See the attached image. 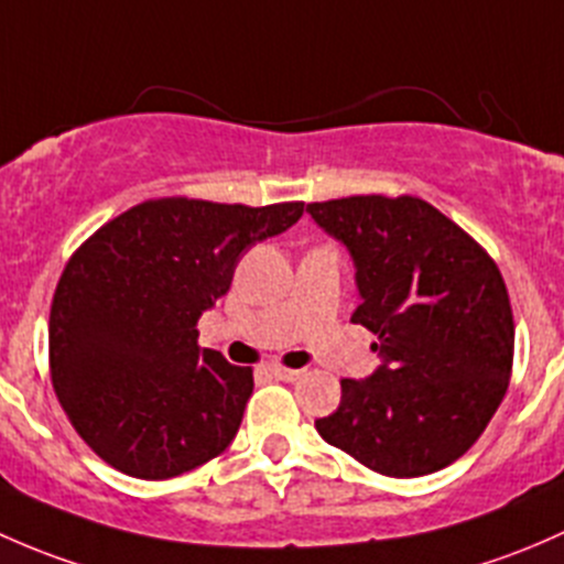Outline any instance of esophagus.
<instances>
[{
	"label": "esophagus",
	"mask_w": 564,
	"mask_h": 564,
	"mask_svg": "<svg viewBox=\"0 0 564 564\" xmlns=\"http://www.w3.org/2000/svg\"><path fill=\"white\" fill-rule=\"evenodd\" d=\"M269 371L271 375L276 377V380H284V382H293V380H299L301 377V369H288V367H269Z\"/></svg>",
	"instance_id": "obj_1"
}]
</instances>
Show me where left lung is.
<instances>
[{"instance_id": "1", "label": "left lung", "mask_w": 564, "mask_h": 564, "mask_svg": "<svg viewBox=\"0 0 564 564\" xmlns=\"http://www.w3.org/2000/svg\"><path fill=\"white\" fill-rule=\"evenodd\" d=\"M306 214L347 249L380 367L341 380L315 429L391 478L448 467L491 421L513 367V315L495 260L421 197L356 195Z\"/></svg>"}]
</instances>
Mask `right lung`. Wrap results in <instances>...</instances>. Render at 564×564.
<instances>
[{
    "label": "right lung",
    "mask_w": 564,
    "mask_h": 564,
    "mask_svg": "<svg viewBox=\"0 0 564 564\" xmlns=\"http://www.w3.org/2000/svg\"><path fill=\"white\" fill-rule=\"evenodd\" d=\"M304 203L228 206L162 197L102 225L69 258L51 306V380L102 462L165 480L219 456L241 426L252 369L197 347V321L241 254Z\"/></svg>",
    "instance_id": "obj_1"
}]
</instances>
